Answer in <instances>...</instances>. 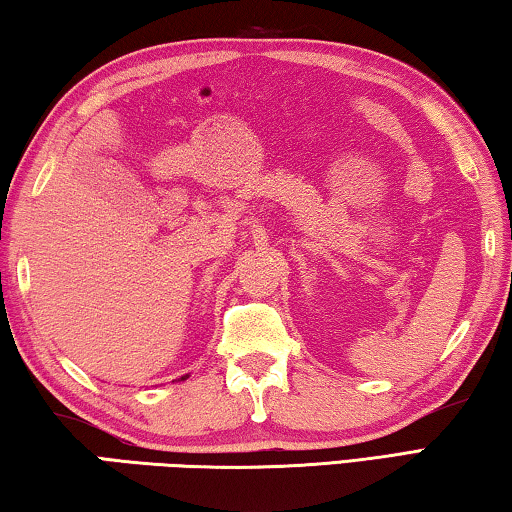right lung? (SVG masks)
<instances>
[{
    "instance_id": "right-lung-1",
    "label": "right lung",
    "mask_w": 512,
    "mask_h": 512,
    "mask_svg": "<svg viewBox=\"0 0 512 512\" xmlns=\"http://www.w3.org/2000/svg\"><path fill=\"white\" fill-rule=\"evenodd\" d=\"M183 379H185V377H183Z\"/></svg>"
}]
</instances>
